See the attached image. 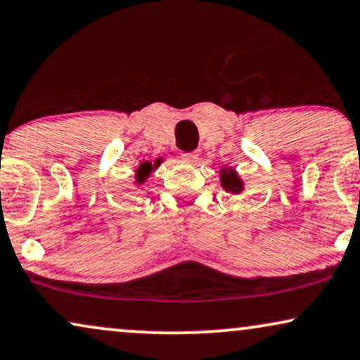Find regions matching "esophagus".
Segmentation results:
<instances>
[{
  "instance_id": "1",
  "label": "esophagus",
  "mask_w": 360,
  "mask_h": 360,
  "mask_svg": "<svg viewBox=\"0 0 360 360\" xmlns=\"http://www.w3.org/2000/svg\"><path fill=\"white\" fill-rule=\"evenodd\" d=\"M183 160L186 162H189V165H195V162L199 161V155H198V153H194V151L183 153Z\"/></svg>"
}]
</instances>
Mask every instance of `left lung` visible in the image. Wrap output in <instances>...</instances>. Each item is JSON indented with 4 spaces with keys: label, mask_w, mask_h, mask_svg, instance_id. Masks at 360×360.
<instances>
[{
    "label": "left lung",
    "mask_w": 360,
    "mask_h": 360,
    "mask_svg": "<svg viewBox=\"0 0 360 360\" xmlns=\"http://www.w3.org/2000/svg\"><path fill=\"white\" fill-rule=\"evenodd\" d=\"M222 186L230 193H240L242 191V183L240 179H238L237 174L233 171H229V172H222Z\"/></svg>",
    "instance_id": "8db88e82"
}]
</instances>
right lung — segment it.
Instances as JSON below:
<instances>
[{"mask_svg": "<svg viewBox=\"0 0 360 360\" xmlns=\"http://www.w3.org/2000/svg\"><path fill=\"white\" fill-rule=\"evenodd\" d=\"M156 165H160V160L156 161ZM151 169H153L151 162H143V165L140 166V169H138V172H136V183H145V179L151 172Z\"/></svg>", "mask_w": 360, "mask_h": 360, "instance_id": "1", "label": "right lung"}]
</instances>
